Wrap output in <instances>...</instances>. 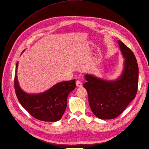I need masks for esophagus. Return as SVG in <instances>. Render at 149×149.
<instances>
[{
	"label": "esophagus",
	"instance_id": "34e87169",
	"mask_svg": "<svg viewBox=\"0 0 149 149\" xmlns=\"http://www.w3.org/2000/svg\"><path fill=\"white\" fill-rule=\"evenodd\" d=\"M76 86L78 87H82V82L80 81H79V80H78V81H76Z\"/></svg>",
	"mask_w": 149,
	"mask_h": 149
}]
</instances>
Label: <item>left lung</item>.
I'll list each match as a JSON object with an SVG mask.
<instances>
[{
	"label": "left lung",
	"instance_id": "left-lung-1",
	"mask_svg": "<svg viewBox=\"0 0 149 149\" xmlns=\"http://www.w3.org/2000/svg\"><path fill=\"white\" fill-rule=\"evenodd\" d=\"M125 58L124 69L115 81H105L86 74L84 88L88 103L95 116L101 119H112L119 116L135 98L138 86L139 68L133 52L118 41Z\"/></svg>",
	"mask_w": 149,
	"mask_h": 149
}]
</instances>
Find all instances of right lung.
I'll return each mask as SVG.
<instances>
[{
	"label": "right lung",
	"instance_id": "obj_1",
	"mask_svg": "<svg viewBox=\"0 0 149 149\" xmlns=\"http://www.w3.org/2000/svg\"><path fill=\"white\" fill-rule=\"evenodd\" d=\"M16 65L15 89L19 103L30 114L38 120L56 122L61 119L67 106V97L76 87L75 79L58 82L43 93L29 94L22 91L17 78Z\"/></svg>",
	"mask_w": 149,
	"mask_h": 149
}]
</instances>
